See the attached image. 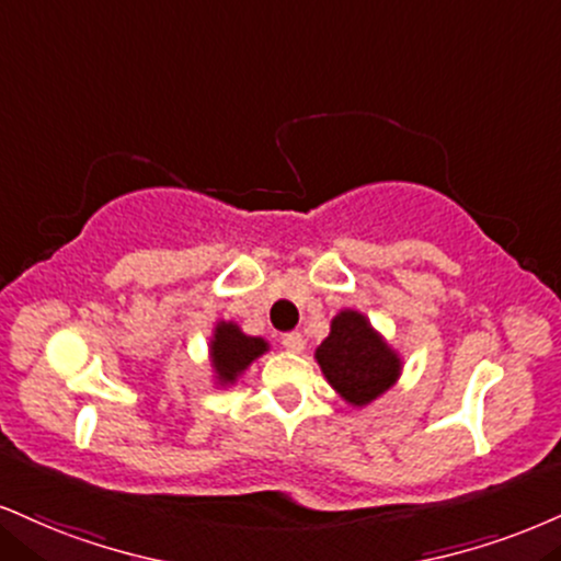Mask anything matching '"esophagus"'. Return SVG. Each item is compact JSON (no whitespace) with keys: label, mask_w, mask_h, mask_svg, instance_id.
<instances>
[{"label":"esophagus","mask_w":561,"mask_h":561,"mask_svg":"<svg viewBox=\"0 0 561 561\" xmlns=\"http://www.w3.org/2000/svg\"><path fill=\"white\" fill-rule=\"evenodd\" d=\"M282 345H285L289 353H302V350H306V336L300 332H289L282 336Z\"/></svg>","instance_id":"1"}]
</instances>
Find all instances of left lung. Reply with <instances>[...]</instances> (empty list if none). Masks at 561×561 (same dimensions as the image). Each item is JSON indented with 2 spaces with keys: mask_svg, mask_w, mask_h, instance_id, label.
I'll use <instances>...</instances> for the list:
<instances>
[{
  "mask_svg": "<svg viewBox=\"0 0 561 561\" xmlns=\"http://www.w3.org/2000/svg\"><path fill=\"white\" fill-rule=\"evenodd\" d=\"M323 379L353 408H368L400 381L402 353L357 308H342L316 347Z\"/></svg>",
  "mask_w": 561,
  "mask_h": 561,
  "instance_id": "1",
  "label": "left lung"
}]
</instances>
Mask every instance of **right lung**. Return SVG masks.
Instances as JSON below:
<instances>
[{
    "mask_svg": "<svg viewBox=\"0 0 561 561\" xmlns=\"http://www.w3.org/2000/svg\"><path fill=\"white\" fill-rule=\"evenodd\" d=\"M272 345L263 336H251L240 329L238 321L219 319L208 336V363L216 389H229L242 379L248 368L266 355Z\"/></svg>",
    "mask_w": 561,
    "mask_h": 561,
    "instance_id": "right-lung-1",
    "label": "right lung"
}]
</instances>
